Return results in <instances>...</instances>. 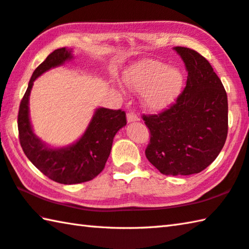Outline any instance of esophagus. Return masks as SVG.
I'll return each instance as SVG.
<instances>
[{
    "mask_svg": "<svg viewBox=\"0 0 249 249\" xmlns=\"http://www.w3.org/2000/svg\"><path fill=\"white\" fill-rule=\"evenodd\" d=\"M139 120V117L135 114L134 112H128L127 113V122L130 123V122H136Z\"/></svg>",
    "mask_w": 249,
    "mask_h": 249,
    "instance_id": "1",
    "label": "esophagus"
}]
</instances>
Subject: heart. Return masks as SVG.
<instances>
[{"label":"heart","instance_id":"heart-1","mask_svg":"<svg viewBox=\"0 0 249 249\" xmlns=\"http://www.w3.org/2000/svg\"><path fill=\"white\" fill-rule=\"evenodd\" d=\"M129 88L143 92L144 105L152 111H162L173 105L184 85L182 71L156 60L137 63L125 74Z\"/></svg>","mask_w":249,"mask_h":249}]
</instances>
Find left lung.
<instances>
[{"instance_id":"obj_1","label":"left lung","mask_w":249,"mask_h":249,"mask_svg":"<svg viewBox=\"0 0 249 249\" xmlns=\"http://www.w3.org/2000/svg\"><path fill=\"white\" fill-rule=\"evenodd\" d=\"M187 70L186 87L175 103L142 115L150 130L149 162L165 175H191L209 166L228 136V96L218 75L195 50L175 47Z\"/></svg>"}]
</instances>
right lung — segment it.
<instances>
[{
  "label": "right lung",
  "mask_w": 249,
  "mask_h": 249,
  "mask_svg": "<svg viewBox=\"0 0 249 249\" xmlns=\"http://www.w3.org/2000/svg\"><path fill=\"white\" fill-rule=\"evenodd\" d=\"M71 57V50L56 49L35 70L20 101L17 120L19 142L26 157L49 178L65 185L88 182L101 173L110 156L113 138L126 125L124 111L99 107L83 136L71 146L49 148L36 136L28 106L34 81L44 71L64 64Z\"/></svg>",
  "instance_id": "add662e5"
}]
</instances>
